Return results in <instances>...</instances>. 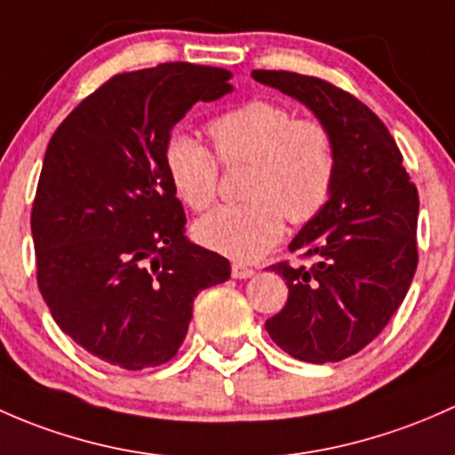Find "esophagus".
Segmentation results:
<instances>
[{
    "instance_id": "esophagus-1",
    "label": "esophagus",
    "mask_w": 455,
    "mask_h": 455,
    "mask_svg": "<svg viewBox=\"0 0 455 455\" xmlns=\"http://www.w3.org/2000/svg\"><path fill=\"white\" fill-rule=\"evenodd\" d=\"M232 275L236 280H245V278H251V275H254V269H251V267H247V265H241V262H234Z\"/></svg>"
}]
</instances>
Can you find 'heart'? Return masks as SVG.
I'll return each instance as SVG.
<instances>
[{"label":"heart","mask_w":455,"mask_h":455,"mask_svg":"<svg viewBox=\"0 0 455 455\" xmlns=\"http://www.w3.org/2000/svg\"><path fill=\"white\" fill-rule=\"evenodd\" d=\"M219 157L250 164L243 196L199 219L195 234L205 247L234 260H259L283 236L284 217L304 223L329 201L335 177V148L326 126L296 120L269 100H250L210 124ZM166 171L188 208L204 210L219 184L217 159L188 133H175L166 147Z\"/></svg>","instance_id":"1"}]
</instances>
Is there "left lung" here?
<instances>
[{
	"mask_svg": "<svg viewBox=\"0 0 455 455\" xmlns=\"http://www.w3.org/2000/svg\"><path fill=\"white\" fill-rule=\"evenodd\" d=\"M251 76L302 102L335 148L329 201L289 243L315 265H274L289 298L265 329L299 362H341L386 329L405 299L419 262V193L390 131L357 98L302 74Z\"/></svg>",
	"mask_w": 455,
	"mask_h": 455,
	"instance_id": "obj_1",
	"label": "left lung"
}]
</instances>
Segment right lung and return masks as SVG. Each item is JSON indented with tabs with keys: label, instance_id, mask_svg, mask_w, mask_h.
I'll return each mask as SVG.
<instances>
[{
	"label": "right lung",
	"instance_id": "1",
	"mask_svg": "<svg viewBox=\"0 0 455 455\" xmlns=\"http://www.w3.org/2000/svg\"><path fill=\"white\" fill-rule=\"evenodd\" d=\"M229 78L193 63L118 74L50 140L30 219L36 283L60 331L111 366L175 357L196 293L229 278V260L186 236L166 171L175 124Z\"/></svg>",
	"mask_w": 455,
	"mask_h": 455
}]
</instances>
